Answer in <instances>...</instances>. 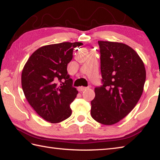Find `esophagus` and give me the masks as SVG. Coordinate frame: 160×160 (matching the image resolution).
Segmentation results:
<instances>
[{
    "instance_id": "obj_1",
    "label": "esophagus",
    "mask_w": 160,
    "mask_h": 160,
    "mask_svg": "<svg viewBox=\"0 0 160 160\" xmlns=\"http://www.w3.org/2000/svg\"><path fill=\"white\" fill-rule=\"evenodd\" d=\"M88 88L87 87H80L78 88V90H79V91H85L86 89H87Z\"/></svg>"
}]
</instances>
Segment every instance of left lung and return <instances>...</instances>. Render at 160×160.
<instances>
[{
	"label": "left lung",
	"instance_id": "obj_1",
	"mask_svg": "<svg viewBox=\"0 0 160 160\" xmlns=\"http://www.w3.org/2000/svg\"><path fill=\"white\" fill-rule=\"evenodd\" d=\"M103 85L95 88L91 115L104 125L125 118L137 104L144 90L143 61L131 47L121 42L98 41Z\"/></svg>",
	"mask_w": 160,
	"mask_h": 160
}]
</instances>
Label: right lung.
<instances>
[{
	"label": "right lung",
	"mask_w": 160,
	"mask_h": 160,
	"mask_svg": "<svg viewBox=\"0 0 160 160\" xmlns=\"http://www.w3.org/2000/svg\"><path fill=\"white\" fill-rule=\"evenodd\" d=\"M82 45L65 42L42 46L23 67L21 84L26 99L50 123H58L71 116L70 104L78 92L67 74V64L73 58L75 47Z\"/></svg>",
	"instance_id": "1"
}]
</instances>
